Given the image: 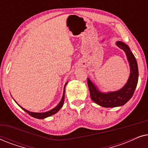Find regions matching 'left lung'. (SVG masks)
Masks as SVG:
<instances>
[{
    "instance_id": "8db88e82",
    "label": "left lung",
    "mask_w": 148,
    "mask_h": 148,
    "mask_svg": "<svg viewBox=\"0 0 148 148\" xmlns=\"http://www.w3.org/2000/svg\"><path fill=\"white\" fill-rule=\"evenodd\" d=\"M116 46L124 50L130 66V75L127 84L121 90L115 92L102 93L97 89L92 81L88 78V85L92 100L97 104L106 108L121 106L124 105L131 98L138 82V66L134 55L130 48L123 42H116Z\"/></svg>"
}]
</instances>
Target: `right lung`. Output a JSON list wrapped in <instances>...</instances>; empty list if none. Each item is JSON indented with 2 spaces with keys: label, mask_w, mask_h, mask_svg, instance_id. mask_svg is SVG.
Returning a JSON list of instances; mask_svg holds the SVG:
<instances>
[{
  "label": "right lung",
  "mask_w": 148,
  "mask_h": 148,
  "mask_svg": "<svg viewBox=\"0 0 148 148\" xmlns=\"http://www.w3.org/2000/svg\"><path fill=\"white\" fill-rule=\"evenodd\" d=\"M66 84H67V82L66 83L65 85H64L63 95H62V98L61 99V100H60V102H59V104H58L57 106L55 107V108H54L53 109H52V110L48 111V112H30V111H28L27 110H26V109H25V108H23V107L19 106V104H18V105H19V106L21 107V108L23 109L24 111H25L26 112L28 113V114H29L30 116H32V117H34V118L39 119H43L46 118V117L52 116V115H53V114H55V113L57 112L58 111L62 108V105H63L64 100V88H65V86H66Z\"/></svg>",
  "instance_id": "right-lung-1"
}]
</instances>
